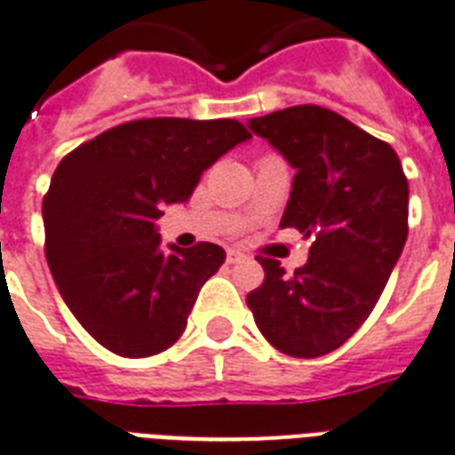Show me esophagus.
I'll return each mask as SVG.
<instances>
[{"label":"esophagus","instance_id":"1","mask_svg":"<svg viewBox=\"0 0 455 455\" xmlns=\"http://www.w3.org/2000/svg\"><path fill=\"white\" fill-rule=\"evenodd\" d=\"M245 260V253H241L238 248H228L227 251V262L228 265H236V262Z\"/></svg>","mask_w":455,"mask_h":455}]
</instances>
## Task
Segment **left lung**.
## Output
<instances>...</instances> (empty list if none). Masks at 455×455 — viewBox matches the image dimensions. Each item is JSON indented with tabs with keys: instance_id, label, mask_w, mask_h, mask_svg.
Instances as JSON below:
<instances>
[{
	"instance_id": "left-lung-1",
	"label": "left lung",
	"mask_w": 455,
	"mask_h": 455,
	"mask_svg": "<svg viewBox=\"0 0 455 455\" xmlns=\"http://www.w3.org/2000/svg\"><path fill=\"white\" fill-rule=\"evenodd\" d=\"M248 124L296 168L279 227L315 241L294 275L258 258L265 279L245 301L272 347L328 355L369 318L403 253L407 178L390 144L328 108L291 106Z\"/></svg>"
}]
</instances>
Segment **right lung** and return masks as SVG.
<instances>
[{"label":"right lung","instance_id":"right-lung-1","mask_svg":"<svg viewBox=\"0 0 455 455\" xmlns=\"http://www.w3.org/2000/svg\"><path fill=\"white\" fill-rule=\"evenodd\" d=\"M251 140L238 120L147 117L69 151L43 200L45 258L84 331L120 356H151L183 335L224 248L171 245L154 221L190 200L202 171Z\"/></svg>","mask_w":455,"mask_h":455}]
</instances>
